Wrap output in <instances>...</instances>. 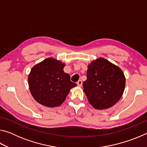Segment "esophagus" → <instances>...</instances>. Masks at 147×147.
I'll use <instances>...</instances> for the list:
<instances>
[{
    "mask_svg": "<svg viewBox=\"0 0 147 147\" xmlns=\"http://www.w3.org/2000/svg\"><path fill=\"white\" fill-rule=\"evenodd\" d=\"M77 85L78 86H82V80H80L77 82Z\"/></svg>",
    "mask_w": 147,
    "mask_h": 147,
    "instance_id": "esophagus-1",
    "label": "esophagus"
}]
</instances>
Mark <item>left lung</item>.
<instances>
[{"label": "left lung", "instance_id": "left-lung-1", "mask_svg": "<svg viewBox=\"0 0 147 147\" xmlns=\"http://www.w3.org/2000/svg\"><path fill=\"white\" fill-rule=\"evenodd\" d=\"M125 84V76L118 66L99 58L88 65L83 90L93 108L105 109L120 100Z\"/></svg>", "mask_w": 147, "mask_h": 147}]
</instances>
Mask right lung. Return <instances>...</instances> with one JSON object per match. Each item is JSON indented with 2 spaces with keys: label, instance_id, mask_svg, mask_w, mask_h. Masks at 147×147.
<instances>
[{
  "label": "right lung",
  "instance_id": "add662e5",
  "mask_svg": "<svg viewBox=\"0 0 147 147\" xmlns=\"http://www.w3.org/2000/svg\"><path fill=\"white\" fill-rule=\"evenodd\" d=\"M65 63L49 58L31 69L28 82L32 96L45 106H60L71 89L76 84L70 80V75L63 71Z\"/></svg>",
  "mask_w": 147,
  "mask_h": 147
}]
</instances>
